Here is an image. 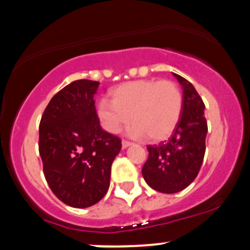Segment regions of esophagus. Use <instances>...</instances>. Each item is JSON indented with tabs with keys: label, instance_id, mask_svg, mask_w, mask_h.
Returning <instances> with one entry per match:
<instances>
[{
	"label": "esophagus",
	"instance_id": "esophagus-1",
	"mask_svg": "<svg viewBox=\"0 0 250 250\" xmlns=\"http://www.w3.org/2000/svg\"><path fill=\"white\" fill-rule=\"evenodd\" d=\"M122 146H123V149H126V147L132 146V143H131V142H128V141H123Z\"/></svg>",
	"mask_w": 250,
	"mask_h": 250
}]
</instances>
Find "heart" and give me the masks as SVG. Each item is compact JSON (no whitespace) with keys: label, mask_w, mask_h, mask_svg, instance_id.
<instances>
[{"label":"heart","mask_w":250,"mask_h":250,"mask_svg":"<svg viewBox=\"0 0 250 250\" xmlns=\"http://www.w3.org/2000/svg\"><path fill=\"white\" fill-rule=\"evenodd\" d=\"M112 101L101 100L96 107L100 124L111 133H119L132 119L128 135L163 141L174 132L182 114L184 99L171 81L139 80L126 82L111 92Z\"/></svg>","instance_id":"obj_1"}]
</instances>
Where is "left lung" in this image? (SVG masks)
<instances>
[{
    "label": "left lung",
    "instance_id": "1",
    "mask_svg": "<svg viewBox=\"0 0 250 250\" xmlns=\"http://www.w3.org/2000/svg\"><path fill=\"white\" fill-rule=\"evenodd\" d=\"M182 85V114L178 126L167 142L147 146L146 162L142 168L146 182L162 193H176L189 186L199 173L208 133L205 104L195 88L178 74H174Z\"/></svg>",
    "mask_w": 250,
    "mask_h": 250
}]
</instances>
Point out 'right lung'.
<instances>
[{
  "label": "right lung",
  "mask_w": 250,
  "mask_h": 250,
  "mask_svg": "<svg viewBox=\"0 0 250 250\" xmlns=\"http://www.w3.org/2000/svg\"><path fill=\"white\" fill-rule=\"evenodd\" d=\"M99 82L77 80L56 94L39 125V154L53 194L66 205L89 208L104 197L122 139L103 130L94 94Z\"/></svg>",
  "instance_id": "add662e5"
}]
</instances>
